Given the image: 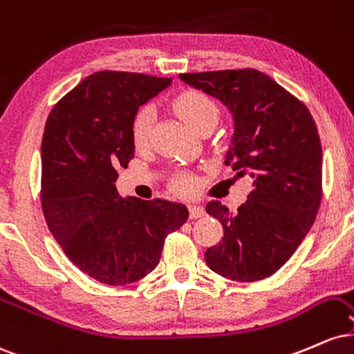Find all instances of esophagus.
I'll use <instances>...</instances> for the list:
<instances>
[{
  "label": "esophagus",
  "mask_w": 354,
  "mask_h": 354,
  "mask_svg": "<svg viewBox=\"0 0 354 354\" xmlns=\"http://www.w3.org/2000/svg\"><path fill=\"white\" fill-rule=\"evenodd\" d=\"M203 214H205V210H203V207H201V205H190L189 207V217L190 218H201V217H203Z\"/></svg>",
  "instance_id": "34e87169"
}]
</instances>
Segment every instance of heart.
Wrapping results in <instances>:
<instances>
[{"instance_id": "obj_1", "label": "heart", "mask_w": 354, "mask_h": 354, "mask_svg": "<svg viewBox=\"0 0 354 354\" xmlns=\"http://www.w3.org/2000/svg\"><path fill=\"white\" fill-rule=\"evenodd\" d=\"M174 109L198 134L205 129H215L220 120L218 104L207 94L197 93V91H189L178 95L174 101ZM153 118L156 115H153L152 107H142L132 120V144L139 152L151 147ZM170 189L177 195L189 197L195 192L197 184L189 176H176L170 180Z\"/></svg>"}]
</instances>
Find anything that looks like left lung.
<instances>
[{
  "instance_id": "1",
  "label": "left lung",
  "mask_w": 354,
  "mask_h": 354,
  "mask_svg": "<svg viewBox=\"0 0 354 354\" xmlns=\"http://www.w3.org/2000/svg\"><path fill=\"white\" fill-rule=\"evenodd\" d=\"M178 77L232 112L235 132L225 164L252 180L236 214L218 201L207 203V214L223 227L222 242L207 248V265L228 280H263L288 261L317 218L323 194L317 124L300 99L257 69Z\"/></svg>"
}]
</instances>
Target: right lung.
<instances>
[{"instance_id":"1","label":"right lung","mask_w":354,"mask_h":354,"mask_svg":"<svg viewBox=\"0 0 354 354\" xmlns=\"http://www.w3.org/2000/svg\"><path fill=\"white\" fill-rule=\"evenodd\" d=\"M170 77L99 71L57 101L41 144V207L76 267L101 283H134L157 267L165 236L185 223L177 202L119 197L118 169L134 159L132 120Z\"/></svg>"}]
</instances>
